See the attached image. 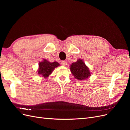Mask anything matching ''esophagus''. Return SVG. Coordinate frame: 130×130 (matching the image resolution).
Segmentation results:
<instances>
[{"label":"esophagus","mask_w":130,"mask_h":130,"mask_svg":"<svg viewBox=\"0 0 130 130\" xmlns=\"http://www.w3.org/2000/svg\"><path fill=\"white\" fill-rule=\"evenodd\" d=\"M61 65H62V66H66L67 64V61H61Z\"/></svg>","instance_id":"esophagus-1"}]
</instances>
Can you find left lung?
<instances>
[{"label":"left lung","mask_w":130,"mask_h":130,"mask_svg":"<svg viewBox=\"0 0 130 130\" xmlns=\"http://www.w3.org/2000/svg\"><path fill=\"white\" fill-rule=\"evenodd\" d=\"M70 71L78 80H84L90 76L89 68L81 59L70 65Z\"/></svg>","instance_id":"obj_1"}]
</instances>
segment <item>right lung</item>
<instances>
[{
  "label": "right lung",
  "mask_w": 130,
  "mask_h": 130,
  "mask_svg": "<svg viewBox=\"0 0 130 130\" xmlns=\"http://www.w3.org/2000/svg\"><path fill=\"white\" fill-rule=\"evenodd\" d=\"M59 66L60 64L57 62H50L44 59L42 62L39 63L38 74L46 78L52 74L55 68Z\"/></svg>",
  "instance_id": "add662e5"
}]
</instances>
